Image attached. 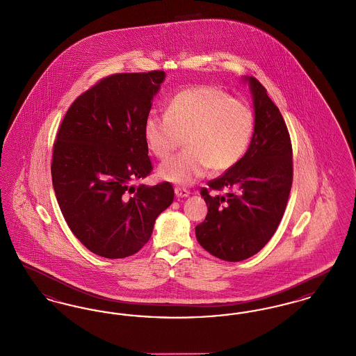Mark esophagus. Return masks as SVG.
Listing matches in <instances>:
<instances>
[{"instance_id": "1", "label": "esophagus", "mask_w": 356, "mask_h": 356, "mask_svg": "<svg viewBox=\"0 0 356 356\" xmlns=\"http://www.w3.org/2000/svg\"><path fill=\"white\" fill-rule=\"evenodd\" d=\"M175 193H176L177 197H186V196H189V191L184 188V186H176L175 188Z\"/></svg>"}]
</instances>
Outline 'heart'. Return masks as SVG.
<instances>
[{
    "label": "heart",
    "instance_id": "heart-1",
    "mask_svg": "<svg viewBox=\"0 0 356 356\" xmlns=\"http://www.w3.org/2000/svg\"><path fill=\"white\" fill-rule=\"evenodd\" d=\"M254 132L252 106L211 85L186 88L170 99L165 115L149 112L144 121L147 144L160 160L186 137V151L159 168L164 180L183 186L202 179L211 167L216 172L235 167Z\"/></svg>",
    "mask_w": 356,
    "mask_h": 356
}]
</instances>
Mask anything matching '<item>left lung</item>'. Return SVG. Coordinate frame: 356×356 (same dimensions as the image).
Masks as SVG:
<instances>
[{
  "label": "left lung",
  "instance_id": "1",
  "mask_svg": "<svg viewBox=\"0 0 356 356\" xmlns=\"http://www.w3.org/2000/svg\"><path fill=\"white\" fill-rule=\"evenodd\" d=\"M244 80L254 100V136L236 165L202 189L208 213L195 228L204 250L225 261L248 259L270 241L284 215L293 175L291 138L279 108L254 77ZM222 188L227 193L221 197L209 195Z\"/></svg>",
  "mask_w": 356,
  "mask_h": 356
}]
</instances>
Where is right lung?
<instances>
[{
  "label": "right lung",
  "mask_w": 356,
  "mask_h": 356,
  "mask_svg": "<svg viewBox=\"0 0 356 356\" xmlns=\"http://www.w3.org/2000/svg\"><path fill=\"white\" fill-rule=\"evenodd\" d=\"M164 79L163 70L102 79L70 105L53 144L51 181L63 216L102 257L138 252L173 202L168 181L134 186L153 170L144 121Z\"/></svg>",
  "instance_id": "right-lung-1"
}]
</instances>
